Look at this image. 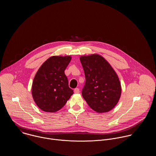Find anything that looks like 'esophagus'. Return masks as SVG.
I'll return each mask as SVG.
<instances>
[{"label":"esophagus","mask_w":156,"mask_h":156,"mask_svg":"<svg viewBox=\"0 0 156 156\" xmlns=\"http://www.w3.org/2000/svg\"><path fill=\"white\" fill-rule=\"evenodd\" d=\"M74 92H75V94H78V93H80V89H79L78 88H75V89H74Z\"/></svg>","instance_id":"obj_1"}]
</instances>
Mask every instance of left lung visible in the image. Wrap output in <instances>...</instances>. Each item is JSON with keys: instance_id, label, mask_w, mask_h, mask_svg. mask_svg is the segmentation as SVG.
<instances>
[{"instance_id": "1", "label": "left lung", "mask_w": 156, "mask_h": 156, "mask_svg": "<svg viewBox=\"0 0 156 156\" xmlns=\"http://www.w3.org/2000/svg\"><path fill=\"white\" fill-rule=\"evenodd\" d=\"M86 83L82 95L94 111L102 113L111 111L118 103L121 85L118 76L110 63L97 54L80 58Z\"/></svg>"}]
</instances>
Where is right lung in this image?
<instances>
[{
  "mask_svg": "<svg viewBox=\"0 0 156 156\" xmlns=\"http://www.w3.org/2000/svg\"><path fill=\"white\" fill-rule=\"evenodd\" d=\"M71 59L70 56H51L37 72L32 83V95L36 105L42 111H59L73 94L64 73Z\"/></svg>",
  "mask_w": 156,
  "mask_h": 156,
  "instance_id": "add662e5",
  "label": "right lung"
}]
</instances>
